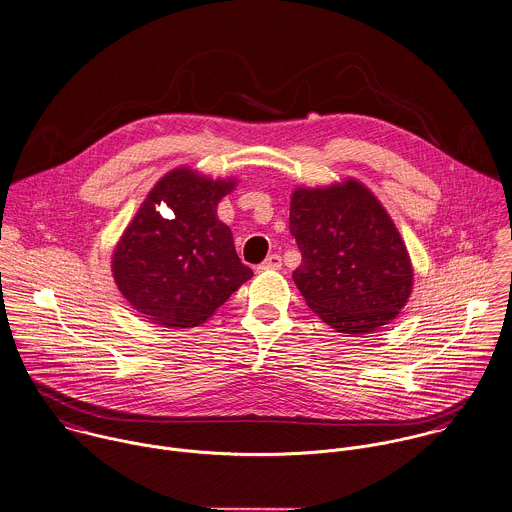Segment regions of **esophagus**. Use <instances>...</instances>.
<instances>
[{"mask_svg":"<svg viewBox=\"0 0 512 512\" xmlns=\"http://www.w3.org/2000/svg\"><path fill=\"white\" fill-rule=\"evenodd\" d=\"M275 269H281V255H277V253L269 255V257L257 267V271H275Z\"/></svg>","mask_w":512,"mask_h":512,"instance_id":"esophagus-1","label":"esophagus"}]
</instances>
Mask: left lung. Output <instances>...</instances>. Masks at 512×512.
I'll return each mask as SVG.
<instances>
[{
    "label": "left lung",
    "mask_w": 512,
    "mask_h": 512,
    "mask_svg": "<svg viewBox=\"0 0 512 512\" xmlns=\"http://www.w3.org/2000/svg\"><path fill=\"white\" fill-rule=\"evenodd\" d=\"M289 231L301 251L293 281L307 305L345 335L393 321L413 289L407 247L375 195L359 181L297 189Z\"/></svg>",
    "instance_id": "8db88e82"
}]
</instances>
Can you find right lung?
I'll return each instance as SVG.
<instances>
[{
	"instance_id": "1",
	"label": "right lung",
	"mask_w": 512,
	"mask_h": 512,
	"mask_svg": "<svg viewBox=\"0 0 512 512\" xmlns=\"http://www.w3.org/2000/svg\"><path fill=\"white\" fill-rule=\"evenodd\" d=\"M231 189V181H211L185 167L153 187L111 265L133 309L165 327H197L251 279L231 229L215 213Z\"/></svg>"
}]
</instances>
